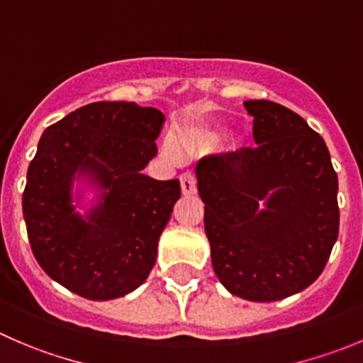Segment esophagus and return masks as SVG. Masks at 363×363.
Instances as JSON below:
<instances>
[{"instance_id":"1","label":"esophagus","mask_w":363,"mask_h":363,"mask_svg":"<svg viewBox=\"0 0 363 363\" xmlns=\"http://www.w3.org/2000/svg\"><path fill=\"white\" fill-rule=\"evenodd\" d=\"M179 185H182V192L185 196L196 194V178L191 172H184V174L179 176Z\"/></svg>"}]
</instances>
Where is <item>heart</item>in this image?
Here are the masks:
<instances>
[{"mask_svg":"<svg viewBox=\"0 0 363 363\" xmlns=\"http://www.w3.org/2000/svg\"><path fill=\"white\" fill-rule=\"evenodd\" d=\"M185 147H187V150H192L191 140H185ZM164 153L165 157H169L171 160H179V158H182V153H184V151H182V146H179L178 139H176L174 135H167L164 139Z\"/></svg>","mask_w":363,"mask_h":363,"instance_id":"obj_1","label":"heart"}]
</instances>
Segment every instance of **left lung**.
Returning <instances> with one entry per match:
<instances>
[{"instance_id":"1","label":"left lung","mask_w":363,"mask_h":363,"mask_svg":"<svg viewBox=\"0 0 363 363\" xmlns=\"http://www.w3.org/2000/svg\"><path fill=\"white\" fill-rule=\"evenodd\" d=\"M257 147L196 167L219 281L247 301H278L323 272L339 237V179L303 117L265 99L244 101Z\"/></svg>"}]
</instances>
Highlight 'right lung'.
<instances>
[{
    "label": "right lung",
    "instance_id": "1",
    "mask_svg": "<svg viewBox=\"0 0 363 363\" xmlns=\"http://www.w3.org/2000/svg\"><path fill=\"white\" fill-rule=\"evenodd\" d=\"M164 121L153 106L98 101L44 130L23 213L37 262L67 291L108 301L150 276L182 194L178 179L143 174Z\"/></svg>",
    "mask_w": 363,
    "mask_h": 363
}]
</instances>
